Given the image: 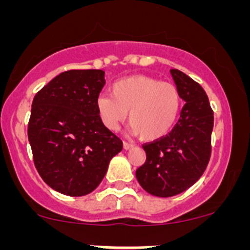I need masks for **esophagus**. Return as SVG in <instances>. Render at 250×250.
I'll use <instances>...</instances> for the list:
<instances>
[{
  "mask_svg": "<svg viewBox=\"0 0 250 250\" xmlns=\"http://www.w3.org/2000/svg\"><path fill=\"white\" fill-rule=\"evenodd\" d=\"M133 144H129V143H127V141H123V148H125V150H130V148H133Z\"/></svg>",
  "mask_w": 250,
  "mask_h": 250,
  "instance_id": "esophagus-1",
  "label": "esophagus"
}]
</instances>
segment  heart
<instances>
[{
    "label": "heart",
    "mask_w": 250,
    "mask_h": 250,
    "mask_svg": "<svg viewBox=\"0 0 250 250\" xmlns=\"http://www.w3.org/2000/svg\"><path fill=\"white\" fill-rule=\"evenodd\" d=\"M110 95L95 102L102 125L116 132L129 112L130 133L146 141L166 137L173 129L181 107L179 89L172 83L145 75L123 77L112 83Z\"/></svg>",
    "instance_id": "heart-1"
}]
</instances>
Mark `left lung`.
Listing matches in <instances>:
<instances>
[{"instance_id": "1", "label": "left lung", "mask_w": 250, "mask_h": 250, "mask_svg": "<svg viewBox=\"0 0 250 250\" xmlns=\"http://www.w3.org/2000/svg\"><path fill=\"white\" fill-rule=\"evenodd\" d=\"M170 74L185 105L169 134L143 146L146 161L135 172L141 188L157 197L191 188L206 170L211 151L214 115L206 92L184 72L173 69Z\"/></svg>"}]
</instances>
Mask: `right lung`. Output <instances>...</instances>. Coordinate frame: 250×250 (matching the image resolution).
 I'll list each match as a JSON object with an SVG mask.
<instances>
[{
  "instance_id": "1",
  "label": "right lung",
  "mask_w": 250,
  "mask_h": 250,
  "mask_svg": "<svg viewBox=\"0 0 250 250\" xmlns=\"http://www.w3.org/2000/svg\"><path fill=\"white\" fill-rule=\"evenodd\" d=\"M103 70L62 72L34 98L27 137L35 167L53 190L72 197L99 186L122 141L95 109L105 84Z\"/></svg>"
}]
</instances>
